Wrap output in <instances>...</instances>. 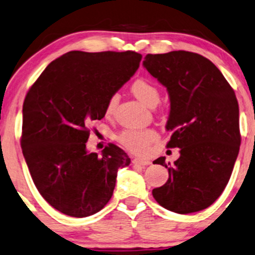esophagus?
<instances>
[{
    "label": "esophagus",
    "mask_w": 255,
    "mask_h": 255,
    "mask_svg": "<svg viewBox=\"0 0 255 255\" xmlns=\"http://www.w3.org/2000/svg\"><path fill=\"white\" fill-rule=\"evenodd\" d=\"M132 163L136 165H149L150 164L149 161H146V159H142V158H134Z\"/></svg>",
    "instance_id": "34e87169"
}]
</instances>
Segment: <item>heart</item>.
<instances>
[{
	"label": "heart",
	"mask_w": 255,
	"mask_h": 255,
	"mask_svg": "<svg viewBox=\"0 0 255 255\" xmlns=\"http://www.w3.org/2000/svg\"><path fill=\"white\" fill-rule=\"evenodd\" d=\"M131 92L136 98L143 103L144 105L149 106V108H153L159 102V91L153 85L151 81L143 79L134 80L132 85H131ZM118 103V97L113 94L110 97L108 104L105 108V115L110 117L115 111L116 105ZM157 139V133L153 130L150 128H145V130H136V128H128L124 130L118 136L119 143L123 146L127 147L128 150L132 151L134 153H146L149 150L150 144L155 142Z\"/></svg>",
	"instance_id": "b5f03b06"
}]
</instances>
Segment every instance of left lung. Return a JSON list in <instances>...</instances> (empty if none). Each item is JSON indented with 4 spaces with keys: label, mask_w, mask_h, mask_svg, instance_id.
<instances>
[{
    "label": "left lung",
    "mask_w": 255,
    "mask_h": 255,
    "mask_svg": "<svg viewBox=\"0 0 255 255\" xmlns=\"http://www.w3.org/2000/svg\"><path fill=\"white\" fill-rule=\"evenodd\" d=\"M147 72L170 97L166 147H180V158L153 164L169 170L164 185L152 195L165 209L189 214L208 208L225 190L241 144L239 105L234 90L212 61L193 52L147 54Z\"/></svg>",
    "instance_id": "obj_1"
}]
</instances>
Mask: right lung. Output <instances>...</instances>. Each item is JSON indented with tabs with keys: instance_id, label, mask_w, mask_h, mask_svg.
<instances>
[{
	"instance_id": "right-lung-1",
	"label": "right lung",
	"mask_w": 255,
	"mask_h": 255,
	"mask_svg": "<svg viewBox=\"0 0 255 255\" xmlns=\"http://www.w3.org/2000/svg\"><path fill=\"white\" fill-rule=\"evenodd\" d=\"M139 53L72 51L55 59L27 92L21 147L36 189L62 214L85 218L112 197L117 171L131 159L110 144L87 152L90 124L139 67Z\"/></svg>"
}]
</instances>
